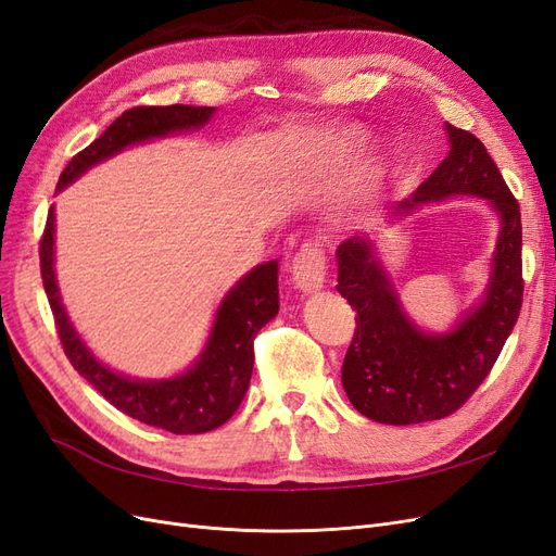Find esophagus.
<instances>
[{
	"label": "esophagus",
	"mask_w": 556,
	"mask_h": 556,
	"mask_svg": "<svg viewBox=\"0 0 556 556\" xmlns=\"http://www.w3.org/2000/svg\"><path fill=\"white\" fill-rule=\"evenodd\" d=\"M325 257L315 245H306L299 252L292 264V282L294 288L315 294L325 288Z\"/></svg>",
	"instance_id": "34e87169"
}]
</instances>
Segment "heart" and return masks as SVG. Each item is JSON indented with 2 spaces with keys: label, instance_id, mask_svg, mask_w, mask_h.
<instances>
[{
  "label": "heart",
  "instance_id": "obj_1",
  "mask_svg": "<svg viewBox=\"0 0 556 556\" xmlns=\"http://www.w3.org/2000/svg\"><path fill=\"white\" fill-rule=\"evenodd\" d=\"M327 148H329L333 162L352 160V157L364 153V137L357 129H341V131L331 134L327 141Z\"/></svg>",
  "mask_w": 556,
  "mask_h": 556
}]
</instances>
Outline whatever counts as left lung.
Instances as JSON below:
<instances>
[{
  "label": "left lung",
  "mask_w": 556,
  "mask_h": 556,
  "mask_svg": "<svg viewBox=\"0 0 556 556\" xmlns=\"http://www.w3.org/2000/svg\"><path fill=\"white\" fill-rule=\"evenodd\" d=\"M445 127L447 157L387 225L419 206L454 197L482 199L496 217V245L486 285L445 331L419 327L403 308L376 237L357 233L339 245L341 296L357 311L355 339L343 362V390L364 417L380 425H419L457 410L490 374L521 308L519 204L486 148L470 131Z\"/></svg>",
  "instance_id": "8db88e82"
}]
</instances>
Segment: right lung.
Instances as JSON below:
<instances>
[{
  "instance_id": "add662e5",
  "label": "right lung",
  "mask_w": 556,
  "mask_h": 556,
  "mask_svg": "<svg viewBox=\"0 0 556 556\" xmlns=\"http://www.w3.org/2000/svg\"><path fill=\"white\" fill-rule=\"evenodd\" d=\"M213 106H139L125 111L86 150L66 164L58 192L70 188L92 166L127 148L153 143L206 127ZM41 278L53 308L60 341L76 371L117 410L143 425L172 433H204L237 413L252 376L257 331L278 315V262H264L233 282L215 308L206 343L199 355L169 378H134L99 359L74 327L62 304L55 274V206H50L41 239Z\"/></svg>"
}]
</instances>
